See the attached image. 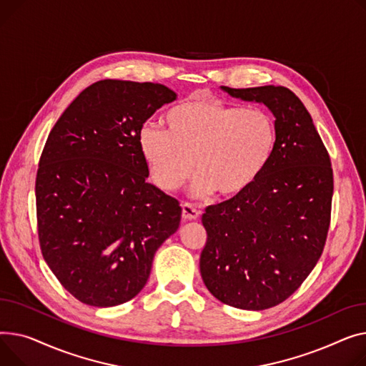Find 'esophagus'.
<instances>
[{
  "instance_id": "obj_1",
  "label": "esophagus",
  "mask_w": 366,
  "mask_h": 366,
  "mask_svg": "<svg viewBox=\"0 0 366 366\" xmlns=\"http://www.w3.org/2000/svg\"><path fill=\"white\" fill-rule=\"evenodd\" d=\"M182 217L184 220H197L199 217V211L189 202L182 204Z\"/></svg>"
}]
</instances>
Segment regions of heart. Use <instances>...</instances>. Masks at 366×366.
Masks as SVG:
<instances>
[{
    "label": "heart",
    "mask_w": 366,
    "mask_h": 366,
    "mask_svg": "<svg viewBox=\"0 0 366 366\" xmlns=\"http://www.w3.org/2000/svg\"><path fill=\"white\" fill-rule=\"evenodd\" d=\"M165 132L144 125L137 144L154 183L176 192L198 176L193 193L220 199L244 195L264 174L276 149L274 118L260 107L193 97L164 117Z\"/></svg>",
    "instance_id": "heart-1"
}]
</instances>
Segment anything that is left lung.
<instances>
[{"instance_id": "1", "label": "left lung", "mask_w": 366, "mask_h": 366, "mask_svg": "<svg viewBox=\"0 0 366 366\" xmlns=\"http://www.w3.org/2000/svg\"><path fill=\"white\" fill-rule=\"evenodd\" d=\"M222 89L264 103L276 118L277 140L259 182L205 209L199 269L222 303L264 310L292 295L320 259L331 223L332 167L310 114L290 89Z\"/></svg>"}]
</instances>
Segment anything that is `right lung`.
I'll return each instance as SVG.
<instances>
[{"label": "right lung", "instance_id": "right-lung-1", "mask_svg": "<svg viewBox=\"0 0 366 366\" xmlns=\"http://www.w3.org/2000/svg\"><path fill=\"white\" fill-rule=\"evenodd\" d=\"M177 94L165 85L102 79L54 124L35 180L42 257L81 303L112 307L147 282L154 255L180 224L176 198L146 182L137 136Z\"/></svg>", "mask_w": 366, "mask_h": 366}]
</instances>
